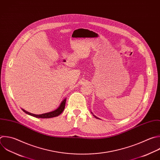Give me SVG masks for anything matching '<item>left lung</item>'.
Wrapping results in <instances>:
<instances>
[{
	"label": "left lung",
	"instance_id": "8db88e82",
	"mask_svg": "<svg viewBox=\"0 0 160 160\" xmlns=\"http://www.w3.org/2000/svg\"><path fill=\"white\" fill-rule=\"evenodd\" d=\"M95 118H96V117H95Z\"/></svg>",
	"mask_w": 160,
	"mask_h": 160
}]
</instances>
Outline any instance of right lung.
Returning <instances> with one entry per match:
<instances>
[{
    "instance_id": "obj_1",
    "label": "right lung",
    "mask_w": 160,
    "mask_h": 160,
    "mask_svg": "<svg viewBox=\"0 0 160 160\" xmlns=\"http://www.w3.org/2000/svg\"><path fill=\"white\" fill-rule=\"evenodd\" d=\"M65 103H66V98L64 99L60 105V107L56 109L55 111H52V112H48V113H45V114H39V115H37V114H32V113H30L29 112H27L24 109H22L25 113L30 115V116H32L33 117H35V118H54V117H57L58 116H59L60 114H61L62 113V112L63 111L64 109H65Z\"/></svg>"
}]
</instances>
